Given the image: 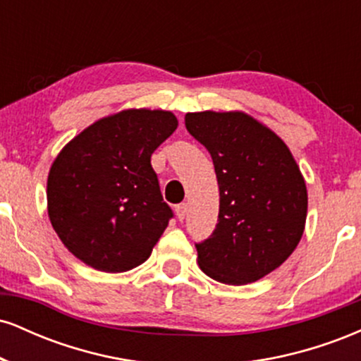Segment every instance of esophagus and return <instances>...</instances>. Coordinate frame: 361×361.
Returning a JSON list of instances; mask_svg holds the SVG:
<instances>
[{
  "instance_id": "34e87169",
  "label": "esophagus",
  "mask_w": 361,
  "mask_h": 361,
  "mask_svg": "<svg viewBox=\"0 0 361 361\" xmlns=\"http://www.w3.org/2000/svg\"><path fill=\"white\" fill-rule=\"evenodd\" d=\"M175 212H176V217L180 219V221H183L186 215V204H178L175 207Z\"/></svg>"
}]
</instances>
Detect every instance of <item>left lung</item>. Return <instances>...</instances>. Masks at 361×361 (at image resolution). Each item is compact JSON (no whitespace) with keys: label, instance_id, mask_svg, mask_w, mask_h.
Masks as SVG:
<instances>
[{"label":"left lung","instance_id":"8db88e82","mask_svg":"<svg viewBox=\"0 0 361 361\" xmlns=\"http://www.w3.org/2000/svg\"><path fill=\"white\" fill-rule=\"evenodd\" d=\"M204 144L219 183V219L195 243L210 279L244 285L263 279L292 255L304 234L307 190L295 159L275 132L241 111L185 115Z\"/></svg>","mask_w":361,"mask_h":361}]
</instances>
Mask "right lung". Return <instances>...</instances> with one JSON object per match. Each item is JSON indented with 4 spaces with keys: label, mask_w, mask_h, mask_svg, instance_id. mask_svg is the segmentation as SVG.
<instances>
[{
    "label": "right lung",
    "mask_w": 361,
    "mask_h": 361,
    "mask_svg": "<svg viewBox=\"0 0 361 361\" xmlns=\"http://www.w3.org/2000/svg\"><path fill=\"white\" fill-rule=\"evenodd\" d=\"M171 111L123 110L76 135L47 180L52 227L94 270L139 267L173 219L151 156L176 130Z\"/></svg>",
    "instance_id": "add662e5"
}]
</instances>
